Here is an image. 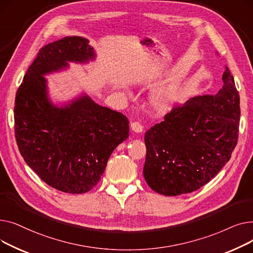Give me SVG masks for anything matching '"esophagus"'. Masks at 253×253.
<instances>
[{
	"mask_svg": "<svg viewBox=\"0 0 253 253\" xmlns=\"http://www.w3.org/2000/svg\"><path fill=\"white\" fill-rule=\"evenodd\" d=\"M131 129H132V131L136 132V133H140V132L143 131V127L139 122H132L131 123Z\"/></svg>",
	"mask_w": 253,
	"mask_h": 253,
	"instance_id": "esophagus-1",
	"label": "esophagus"
}]
</instances>
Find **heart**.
<instances>
[{
  "instance_id": "obj_1",
  "label": "heart",
  "mask_w": 253,
  "mask_h": 253,
  "mask_svg": "<svg viewBox=\"0 0 253 253\" xmlns=\"http://www.w3.org/2000/svg\"><path fill=\"white\" fill-rule=\"evenodd\" d=\"M180 84H168L159 87L153 91L150 96V103L158 114H167L173 110L181 95Z\"/></svg>"
}]
</instances>
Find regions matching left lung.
<instances>
[{
  "mask_svg": "<svg viewBox=\"0 0 253 253\" xmlns=\"http://www.w3.org/2000/svg\"><path fill=\"white\" fill-rule=\"evenodd\" d=\"M222 81L215 95L189 99L145 132L143 176L153 191L192 193L230 160L239 135L240 97L228 66Z\"/></svg>",
  "mask_w": 253,
  "mask_h": 253,
  "instance_id": "1",
  "label": "left lung"
}]
</instances>
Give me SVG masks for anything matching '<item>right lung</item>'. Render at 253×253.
<instances>
[{
	"label": "right lung",
	"mask_w": 253,
	"mask_h": 253,
	"mask_svg": "<svg viewBox=\"0 0 253 253\" xmlns=\"http://www.w3.org/2000/svg\"><path fill=\"white\" fill-rule=\"evenodd\" d=\"M95 52L82 37H65L40 49L17 90L15 137L21 156L50 187L70 194L95 187L114 150L129 136L123 114L87 94L62 105L49 98L48 74L88 63Z\"/></svg>",
	"instance_id": "obj_1"
}]
</instances>
